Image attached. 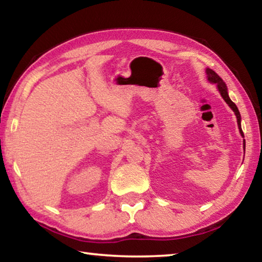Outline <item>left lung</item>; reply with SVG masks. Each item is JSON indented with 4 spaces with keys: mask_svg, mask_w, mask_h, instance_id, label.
<instances>
[{
    "mask_svg": "<svg viewBox=\"0 0 262 262\" xmlns=\"http://www.w3.org/2000/svg\"><path fill=\"white\" fill-rule=\"evenodd\" d=\"M206 73H207L208 79H209V81H210L211 83L217 84V88H219V91L221 92V96L223 97V99H224L225 101H227V104L230 106V107L232 108L234 114H236L237 122H238V127H239V132H241L242 136H244V133H243V130H242V126H241V113H239V111H238V108H237L236 104H234L233 101L229 98L228 89H227V85H225V83L223 82V79H222V78L219 76V75H217L212 69L207 68Z\"/></svg>",
    "mask_w": 262,
    "mask_h": 262,
    "instance_id": "1",
    "label": "left lung"
}]
</instances>
